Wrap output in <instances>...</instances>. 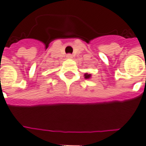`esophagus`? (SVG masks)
Returning a JSON list of instances; mask_svg holds the SVG:
<instances>
[{
    "instance_id": "1",
    "label": "esophagus",
    "mask_w": 146,
    "mask_h": 146,
    "mask_svg": "<svg viewBox=\"0 0 146 146\" xmlns=\"http://www.w3.org/2000/svg\"><path fill=\"white\" fill-rule=\"evenodd\" d=\"M72 57H73V56H72V55H71V54H68V55H67V58H68V59H71V58H72Z\"/></svg>"
}]
</instances>
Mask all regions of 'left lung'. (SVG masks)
Masks as SVG:
<instances>
[{
  "mask_svg": "<svg viewBox=\"0 0 146 146\" xmlns=\"http://www.w3.org/2000/svg\"><path fill=\"white\" fill-rule=\"evenodd\" d=\"M84 77L85 78H86V79H87V78H91V75H90V74H88V73H86L84 75Z\"/></svg>",
  "mask_w": 146,
  "mask_h": 146,
  "instance_id": "obj_1",
  "label": "left lung"
}]
</instances>
